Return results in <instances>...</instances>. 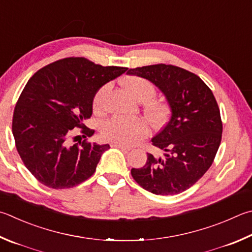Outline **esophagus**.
I'll use <instances>...</instances> for the list:
<instances>
[{"instance_id": "obj_1", "label": "esophagus", "mask_w": 252, "mask_h": 252, "mask_svg": "<svg viewBox=\"0 0 252 252\" xmlns=\"http://www.w3.org/2000/svg\"><path fill=\"white\" fill-rule=\"evenodd\" d=\"M111 146H113V148H118V149L125 150V151H131L132 150L131 146H127V145H125V144H120V143H112Z\"/></svg>"}]
</instances>
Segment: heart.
I'll use <instances>...</instances> for the list:
<instances>
[{
    "mask_svg": "<svg viewBox=\"0 0 252 252\" xmlns=\"http://www.w3.org/2000/svg\"><path fill=\"white\" fill-rule=\"evenodd\" d=\"M125 87L136 101L144 102L152 99L157 90L152 82L141 77H130L125 80ZM110 85H104L98 90L94 98V109L102 111ZM148 116L154 123H158L165 116V108L159 103L151 104L148 108ZM149 126L141 118L113 117L103 123L101 133L106 140L120 144H134L149 134Z\"/></svg>",
    "mask_w": 252,
    "mask_h": 252,
    "instance_id": "obj_1",
    "label": "heart"
}]
</instances>
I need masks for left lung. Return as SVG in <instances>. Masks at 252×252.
I'll return each instance as SVG.
<instances>
[{"label":"left lung","mask_w":252,"mask_h":252,"mask_svg":"<svg viewBox=\"0 0 252 252\" xmlns=\"http://www.w3.org/2000/svg\"><path fill=\"white\" fill-rule=\"evenodd\" d=\"M127 74L158 87L171 111L166 126L151 140L164 157L148 153L145 165L131 170L132 177L155 195L180 194L203 177L220 144L222 123L216 99L198 76L176 66L138 67Z\"/></svg>","instance_id":"obj_1"}]
</instances>
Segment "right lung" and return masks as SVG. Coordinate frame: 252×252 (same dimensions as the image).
Here are the masks:
<instances>
[{
	"label": "right lung",
	"instance_id": "obj_1",
	"mask_svg": "<svg viewBox=\"0 0 252 252\" xmlns=\"http://www.w3.org/2000/svg\"><path fill=\"white\" fill-rule=\"evenodd\" d=\"M126 69L70 57L45 66L27 81L16 103L12 130L22 161L42 184L70 189L94 173L110 145L85 140L71 144L72 129H84L85 138L94 134L84 122L93 114L95 94Z\"/></svg>",
	"mask_w": 252,
	"mask_h": 252
}]
</instances>
